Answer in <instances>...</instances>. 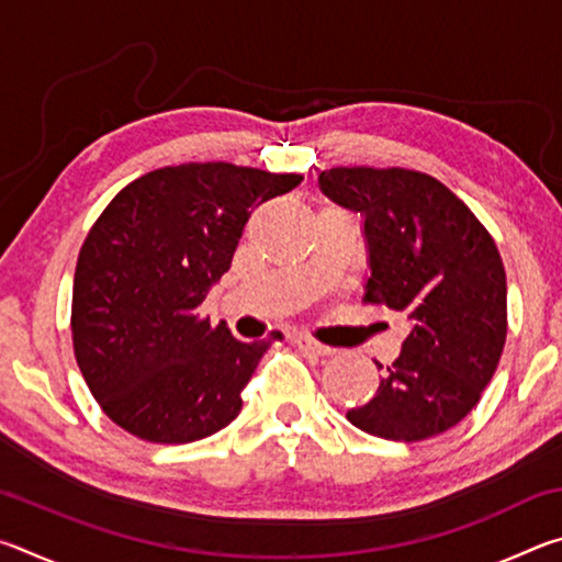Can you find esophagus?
<instances>
[{"label":"esophagus","instance_id":"obj_1","mask_svg":"<svg viewBox=\"0 0 562 562\" xmlns=\"http://www.w3.org/2000/svg\"><path fill=\"white\" fill-rule=\"evenodd\" d=\"M294 345H297L302 351H307V355H317V357H329V355H335V349L327 347V345H322V341L312 339V337H307V335L294 337Z\"/></svg>","mask_w":562,"mask_h":562}]
</instances>
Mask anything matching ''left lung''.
Returning <instances> with one entry per match:
<instances>
[{"mask_svg": "<svg viewBox=\"0 0 562 562\" xmlns=\"http://www.w3.org/2000/svg\"><path fill=\"white\" fill-rule=\"evenodd\" d=\"M329 201L364 217V302L406 315L402 355L376 396L351 408L357 429L389 441L449 431L479 404L508 331L506 270L486 227L439 180L406 168H329Z\"/></svg>", "mask_w": 562, "mask_h": 562, "instance_id": "left-lung-1", "label": "left lung"}]
</instances>
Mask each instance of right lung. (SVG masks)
I'll return each mask as SVG.
<instances>
[{
  "instance_id": "add662e5",
  "label": "right lung",
  "mask_w": 562,
  "mask_h": 562,
  "mask_svg": "<svg viewBox=\"0 0 562 562\" xmlns=\"http://www.w3.org/2000/svg\"><path fill=\"white\" fill-rule=\"evenodd\" d=\"M300 183L223 160L166 166L99 215L76 262L71 337L113 424L150 443H190L240 414L270 341L211 327L201 304L231 270L252 207Z\"/></svg>"
}]
</instances>
